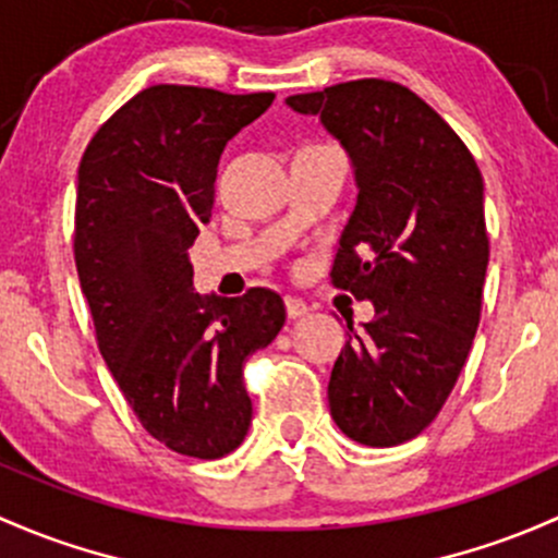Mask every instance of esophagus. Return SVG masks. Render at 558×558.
Masks as SVG:
<instances>
[{
  "mask_svg": "<svg viewBox=\"0 0 558 558\" xmlns=\"http://www.w3.org/2000/svg\"><path fill=\"white\" fill-rule=\"evenodd\" d=\"M310 313V307L307 304L302 302V299H296V296H286V315H289L291 320H296V318H304V315Z\"/></svg>",
  "mask_w": 558,
  "mask_h": 558,
  "instance_id": "esophagus-1",
  "label": "esophagus"
}]
</instances>
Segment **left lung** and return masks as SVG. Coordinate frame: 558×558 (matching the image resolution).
<instances>
[{
  "label": "left lung",
  "mask_w": 558,
  "mask_h": 558,
  "mask_svg": "<svg viewBox=\"0 0 558 558\" xmlns=\"http://www.w3.org/2000/svg\"><path fill=\"white\" fill-rule=\"evenodd\" d=\"M348 151L357 201L333 286L374 304L331 368L328 407L366 447L420 436L460 377L478 328L489 238L484 179L460 136L409 87L355 80L286 98Z\"/></svg>",
  "instance_id": "8db88e82"
}]
</instances>
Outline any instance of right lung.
<instances>
[{
  "label": "right lung",
  "mask_w": 558,
  "mask_h": 558,
  "mask_svg": "<svg viewBox=\"0 0 558 558\" xmlns=\"http://www.w3.org/2000/svg\"><path fill=\"white\" fill-rule=\"evenodd\" d=\"M272 101L146 87L98 128L80 162L74 262L98 350L146 433L201 460L243 444L254 414L245 357L286 324L269 289L195 294L190 262L227 141Z\"/></svg>",
  "instance_id": "obj_1"
}]
</instances>
